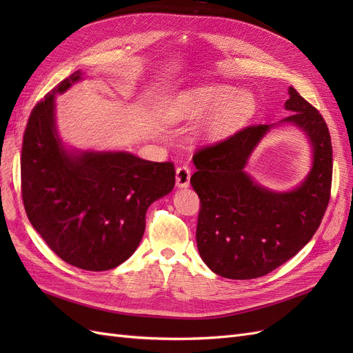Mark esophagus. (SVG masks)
<instances>
[{"label": "esophagus", "instance_id": "1", "mask_svg": "<svg viewBox=\"0 0 353 353\" xmlns=\"http://www.w3.org/2000/svg\"><path fill=\"white\" fill-rule=\"evenodd\" d=\"M191 170L188 166H179L176 168V187L178 188H187L190 185Z\"/></svg>", "mask_w": 353, "mask_h": 353}]
</instances>
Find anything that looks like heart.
<instances>
[{
	"mask_svg": "<svg viewBox=\"0 0 353 353\" xmlns=\"http://www.w3.org/2000/svg\"><path fill=\"white\" fill-rule=\"evenodd\" d=\"M256 105L252 91L209 83L181 94L169 117L174 122H197L209 115L203 131L208 138L219 140L248 123L256 113Z\"/></svg>",
	"mask_w": 353,
	"mask_h": 353,
	"instance_id": "1",
	"label": "heart"
}]
</instances>
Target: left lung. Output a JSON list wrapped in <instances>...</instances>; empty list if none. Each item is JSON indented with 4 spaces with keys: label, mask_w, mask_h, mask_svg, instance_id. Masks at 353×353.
<instances>
[{
    "label": "left lung",
    "mask_w": 353,
    "mask_h": 353,
    "mask_svg": "<svg viewBox=\"0 0 353 353\" xmlns=\"http://www.w3.org/2000/svg\"><path fill=\"white\" fill-rule=\"evenodd\" d=\"M279 123L244 128L199 150L190 183L200 197L196 241L200 258L216 275L252 280L292 259L314 237L330 200L333 150L328 128L299 92L288 87ZM292 124L312 147V169L292 190L261 186L245 172L248 159L272 127Z\"/></svg>",
    "instance_id": "left-lung-1"
}]
</instances>
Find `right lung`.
Returning <instances> with one entry per match:
<instances>
[{"label":"right lung","mask_w":353,"mask_h":353,"mask_svg":"<svg viewBox=\"0 0 353 353\" xmlns=\"http://www.w3.org/2000/svg\"><path fill=\"white\" fill-rule=\"evenodd\" d=\"M73 72L32 110L22 147L26 215L48 248L87 271H108L137 250L153 201L175 185L170 162L125 150H79L57 130L56 99L83 81Z\"/></svg>","instance_id":"add662e5"}]
</instances>
